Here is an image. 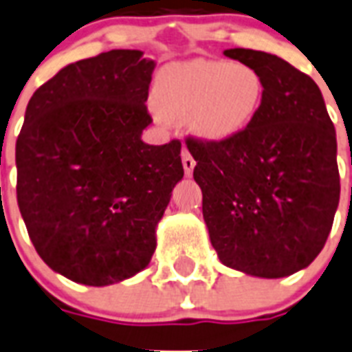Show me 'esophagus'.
<instances>
[{
  "instance_id": "esophagus-1",
  "label": "esophagus",
  "mask_w": 352,
  "mask_h": 352,
  "mask_svg": "<svg viewBox=\"0 0 352 352\" xmlns=\"http://www.w3.org/2000/svg\"><path fill=\"white\" fill-rule=\"evenodd\" d=\"M181 157H182V166H184V173L190 177L191 173H193V168H195V159L191 157V153L186 150V148L182 150Z\"/></svg>"
}]
</instances>
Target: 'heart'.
<instances>
[{
	"instance_id": "obj_1",
	"label": "heart",
	"mask_w": 352,
	"mask_h": 352,
	"mask_svg": "<svg viewBox=\"0 0 352 352\" xmlns=\"http://www.w3.org/2000/svg\"><path fill=\"white\" fill-rule=\"evenodd\" d=\"M264 94V79L250 65L193 59L162 68L153 101L162 117L186 119L193 135L217 142L239 135L255 121Z\"/></svg>"
}]
</instances>
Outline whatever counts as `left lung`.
<instances>
[{
    "instance_id": "left-lung-1",
    "label": "left lung",
    "mask_w": 352,
    "mask_h": 352,
    "mask_svg": "<svg viewBox=\"0 0 352 352\" xmlns=\"http://www.w3.org/2000/svg\"><path fill=\"white\" fill-rule=\"evenodd\" d=\"M256 68L265 94L258 116L219 142L188 139L202 215L221 262L260 278H282L318 256L340 201L336 131L309 76L273 54L230 48Z\"/></svg>"
}]
</instances>
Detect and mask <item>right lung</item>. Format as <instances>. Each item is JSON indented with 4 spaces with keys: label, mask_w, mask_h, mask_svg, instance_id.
<instances>
[{
    "label": "right lung",
    "mask_w": 352,
    "mask_h": 352,
    "mask_svg": "<svg viewBox=\"0 0 352 352\" xmlns=\"http://www.w3.org/2000/svg\"><path fill=\"white\" fill-rule=\"evenodd\" d=\"M153 68L141 50H110L67 65L28 101L16 141L19 211L37 255L77 284L144 270L184 177L181 142L141 139Z\"/></svg>",
    "instance_id": "obj_1"
}]
</instances>
